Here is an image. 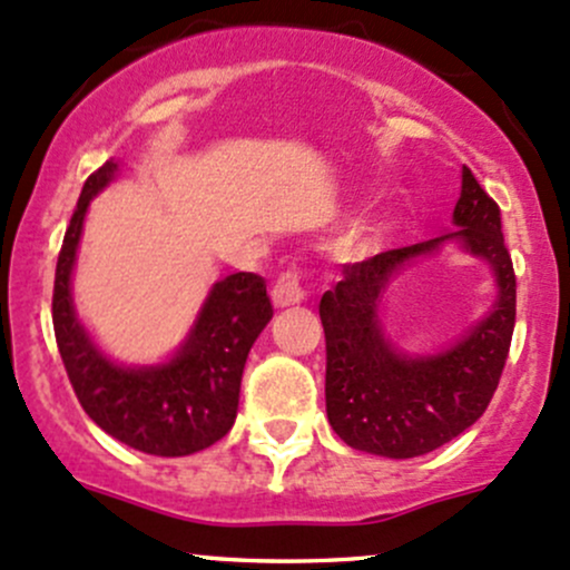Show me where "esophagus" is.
Masks as SVG:
<instances>
[{"label": "esophagus", "instance_id": "obj_1", "mask_svg": "<svg viewBox=\"0 0 570 570\" xmlns=\"http://www.w3.org/2000/svg\"><path fill=\"white\" fill-rule=\"evenodd\" d=\"M304 296H307V291H304V274L296 266L285 268L277 277V283L272 285L274 307H291V304L302 302Z\"/></svg>", "mask_w": 570, "mask_h": 570}]
</instances>
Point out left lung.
<instances>
[{"label":"left lung","mask_w":570,"mask_h":570,"mask_svg":"<svg viewBox=\"0 0 570 570\" xmlns=\"http://www.w3.org/2000/svg\"><path fill=\"white\" fill-rule=\"evenodd\" d=\"M454 234L410 247L385 249L347 263L342 279L321 298L326 332V413L351 449L410 459L440 449L481 419L498 391L517 323V274L505 249L500 206L462 168ZM445 237L493 266L499 302L454 348L434 357H405L387 345L376 323V302L407 259Z\"/></svg>","instance_id":"obj_1"}]
</instances>
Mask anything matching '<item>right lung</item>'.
I'll return each instance as SVG.
<instances>
[{
  "label": "right lung",
  "instance_id": "add662e5",
  "mask_svg": "<svg viewBox=\"0 0 570 570\" xmlns=\"http://www.w3.org/2000/svg\"><path fill=\"white\" fill-rule=\"evenodd\" d=\"M114 160L81 189L59 249L53 279V334L78 402L100 430L155 456H187L230 432L249 347L274 309L258 274L238 272L212 287L181 351L160 366H119L97 351L78 323L70 274L89 200L116 174Z\"/></svg>",
  "mask_w": 570,
  "mask_h": 570
}]
</instances>
